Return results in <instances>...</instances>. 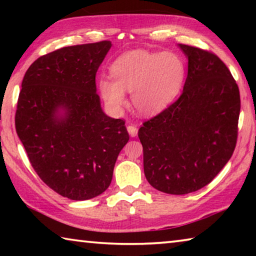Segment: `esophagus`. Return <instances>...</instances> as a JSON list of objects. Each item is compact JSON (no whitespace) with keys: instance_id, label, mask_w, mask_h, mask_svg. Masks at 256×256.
<instances>
[{"instance_id":"34e87169","label":"esophagus","mask_w":256,"mask_h":256,"mask_svg":"<svg viewBox=\"0 0 256 256\" xmlns=\"http://www.w3.org/2000/svg\"><path fill=\"white\" fill-rule=\"evenodd\" d=\"M128 134L131 136H136V134H138V128L136 126V125H133V124H130L128 126Z\"/></svg>"}]
</instances>
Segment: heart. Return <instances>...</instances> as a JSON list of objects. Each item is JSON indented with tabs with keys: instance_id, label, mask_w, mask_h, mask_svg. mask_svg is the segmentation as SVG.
<instances>
[{
	"instance_id": "b5f03b06",
	"label": "heart",
	"mask_w": 256,
	"mask_h": 256,
	"mask_svg": "<svg viewBox=\"0 0 256 256\" xmlns=\"http://www.w3.org/2000/svg\"><path fill=\"white\" fill-rule=\"evenodd\" d=\"M112 76L99 80V89L108 105L120 108L126 102V92L142 115L162 110L180 92L185 78V63L172 52L152 53L131 50L124 53L112 66Z\"/></svg>"
}]
</instances>
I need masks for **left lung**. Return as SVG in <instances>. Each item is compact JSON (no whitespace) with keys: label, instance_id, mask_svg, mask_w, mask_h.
I'll use <instances>...</instances> for the list:
<instances>
[{"label":"left lung","instance_id":"8db88e82","mask_svg":"<svg viewBox=\"0 0 256 256\" xmlns=\"http://www.w3.org/2000/svg\"><path fill=\"white\" fill-rule=\"evenodd\" d=\"M188 58L183 92L138 130L146 178L160 192L188 194L204 188L235 150L240 89L210 50L180 44Z\"/></svg>","mask_w":256,"mask_h":256}]
</instances>
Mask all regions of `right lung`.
Instances as JSON below:
<instances>
[{
	"instance_id": "right-lung-1",
	"label": "right lung",
	"mask_w": 256,
	"mask_h": 256,
	"mask_svg": "<svg viewBox=\"0 0 256 256\" xmlns=\"http://www.w3.org/2000/svg\"><path fill=\"white\" fill-rule=\"evenodd\" d=\"M110 46L102 40L50 52L29 66L21 84L16 134L40 180L70 200L105 192L130 138L125 120L108 118L96 92Z\"/></svg>"
}]
</instances>
